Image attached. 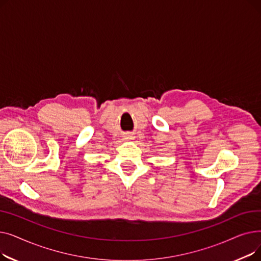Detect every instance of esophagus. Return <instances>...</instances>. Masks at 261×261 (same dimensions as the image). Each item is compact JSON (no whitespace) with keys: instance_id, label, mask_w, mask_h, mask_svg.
<instances>
[{"instance_id":"1","label":"esophagus","mask_w":261,"mask_h":261,"mask_svg":"<svg viewBox=\"0 0 261 261\" xmlns=\"http://www.w3.org/2000/svg\"><path fill=\"white\" fill-rule=\"evenodd\" d=\"M134 139V136H133V134H131V133H129V134H127L126 135V140H133Z\"/></svg>"}]
</instances>
